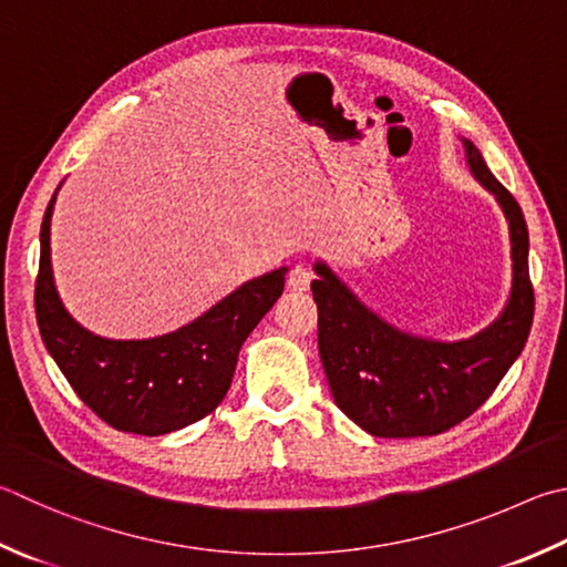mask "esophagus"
Returning a JSON list of instances; mask_svg holds the SVG:
<instances>
[{"label":"esophagus","instance_id":"1","mask_svg":"<svg viewBox=\"0 0 567 567\" xmlns=\"http://www.w3.org/2000/svg\"><path fill=\"white\" fill-rule=\"evenodd\" d=\"M312 280H315L312 267H307L305 262H297L290 270V275H287V287L297 292H305V290H310Z\"/></svg>","mask_w":567,"mask_h":567}]
</instances>
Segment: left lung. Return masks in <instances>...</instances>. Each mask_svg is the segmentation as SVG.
Returning <instances> with one entry per match:
<instances>
[{"label": "left lung", "mask_w": 567, "mask_h": 567, "mask_svg": "<svg viewBox=\"0 0 567 567\" xmlns=\"http://www.w3.org/2000/svg\"><path fill=\"white\" fill-rule=\"evenodd\" d=\"M461 143L471 176L496 198L511 235V295L486 329L456 342L404 332L369 310L332 267L315 262L319 357L334 404L379 439L436 436L461 424L506 377L533 324L526 218L481 151Z\"/></svg>", "instance_id": "obj_1"}]
</instances>
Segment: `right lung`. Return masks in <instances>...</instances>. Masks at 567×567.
Wrapping results in <instances>:
<instances>
[{"label":"right lung","instance_id":"right-lung-1","mask_svg":"<svg viewBox=\"0 0 567 567\" xmlns=\"http://www.w3.org/2000/svg\"><path fill=\"white\" fill-rule=\"evenodd\" d=\"M56 193L41 220L34 307L41 339L61 374L96 416L128 434L161 436L208 416L228 394L243 342L282 295L287 267L240 285L176 332L99 337L69 315L56 292L49 245Z\"/></svg>","mask_w":567,"mask_h":567}]
</instances>
